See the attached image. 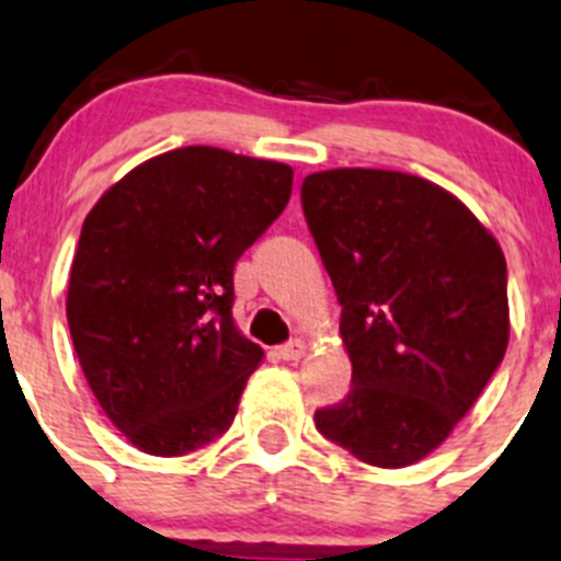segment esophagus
<instances>
[{
    "mask_svg": "<svg viewBox=\"0 0 561 561\" xmlns=\"http://www.w3.org/2000/svg\"><path fill=\"white\" fill-rule=\"evenodd\" d=\"M305 354H307L305 340H293V343L282 345V348H279V357L287 359V363H296V359H301Z\"/></svg>",
    "mask_w": 561,
    "mask_h": 561,
    "instance_id": "1",
    "label": "esophagus"
}]
</instances>
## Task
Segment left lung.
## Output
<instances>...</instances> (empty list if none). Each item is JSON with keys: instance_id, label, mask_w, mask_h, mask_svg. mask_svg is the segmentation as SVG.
<instances>
[{"instance_id": "1", "label": "left lung", "mask_w": 561, "mask_h": 561, "mask_svg": "<svg viewBox=\"0 0 561 561\" xmlns=\"http://www.w3.org/2000/svg\"><path fill=\"white\" fill-rule=\"evenodd\" d=\"M301 204L343 307L354 381L316 412L318 432L376 468L415 465L504 359V251L454 193L401 171H318Z\"/></svg>"}]
</instances>
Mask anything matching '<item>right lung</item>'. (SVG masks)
Returning a JSON list of instances; mask_svg holds the SVG:
<instances>
[{
	"label": "right lung",
	"instance_id": "right-lung-1",
	"mask_svg": "<svg viewBox=\"0 0 561 561\" xmlns=\"http://www.w3.org/2000/svg\"><path fill=\"white\" fill-rule=\"evenodd\" d=\"M285 162L182 146L140 162L82 224L66 316L104 415L151 457L227 432L263 348L232 318L238 256L279 218Z\"/></svg>",
	"mask_w": 561,
	"mask_h": 561
}]
</instances>
